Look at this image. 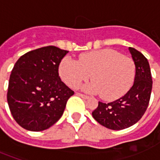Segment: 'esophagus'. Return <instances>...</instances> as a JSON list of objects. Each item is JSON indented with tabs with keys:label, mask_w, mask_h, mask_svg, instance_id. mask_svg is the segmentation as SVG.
Listing matches in <instances>:
<instances>
[{
	"label": "esophagus",
	"mask_w": 160,
	"mask_h": 160,
	"mask_svg": "<svg viewBox=\"0 0 160 160\" xmlns=\"http://www.w3.org/2000/svg\"><path fill=\"white\" fill-rule=\"evenodd\" d=\"M77 95L80 96V97H81V98H83V99H84V100H88V99H89V98H90L89 96L84 95V94H82V93H79V92H77Z\"/></svg>",
	"instance_id": "1"
}]
</instances>
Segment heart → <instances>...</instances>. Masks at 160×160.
I'll return each instance as SVG.
<instances>
[{"label":"heart","mask_w":160,"mask_h":160,"mask_svg":"<svg viewBox=\"0 0 160 160\" xmlns=\"http://www.w3.org/2000/svg\"><path fill=\"white\" fill-rule=\"evenodd\" d=\"M58 72L63 82L73 89L79 87L92 75L93 82L83 89L100 93L104 100L114 101L125 95L132 86L136 67L131 58L114 50L104 49L81 54L79 62L64 57L59 63Z\"/></svg>","instance_id":"b5f03b06"}]
</instances>
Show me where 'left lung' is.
<instances>
[{"label":"left lung","instance_id":"obj_1","mask_svg":"<svg viewBox=\"0 0 160 160\" xmlns=\"http://www.w3.org/2000/svg\"><path fill=\"white\" fill-rule=\"evenodd\" d=\"M129 52L136 67L132 88L115 102H99L97 108L92 111V117L99 124L112 130H122L137 123L151 99L152 78L148 59L134 48L129 47Z\"/></svg>","mask_w":160,"mask_h":160}]
</instances>
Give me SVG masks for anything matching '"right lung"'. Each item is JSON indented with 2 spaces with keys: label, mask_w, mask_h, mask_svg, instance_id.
I'll list each match as a JSON object with an SVG mask.
<instances>
[{
  "label": "right lung",
  "mask_w": 160,
  "mask_h": 160,
  "mask_svg": "<svg viewBox=\"0 0 160 160\" xmlns=\"http://www.w3.org/2000/svg\"><path fill=\"white\" fill-rule=\"evenodd\" d=\"M68 52L42 47L18 59L9 77L7 101L13 118L29 131H43L63 115L74 92L58 76V66Z\"/></svg>",
  "instance_id": "add662e5"
}]
</instances>
